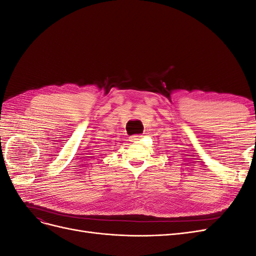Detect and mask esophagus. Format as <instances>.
<instances>
[{
    "label": "esophagus",
    "instance_id": "esophagus-1",
    "mask_svg": "<svg viewBox=\"0 0 256 256\" xmlns=\"http://www.w3.org/2000/svg\"><path fill=\"white\" fill-rule=\"evenodd\" d=\"M142 136H143L142 134H134V136H131L130 138L134 141H136V140H140V138H142Z\"/></svg>",
    "mask_w": 256,
    "mask_h": 256
}]
</instances>
